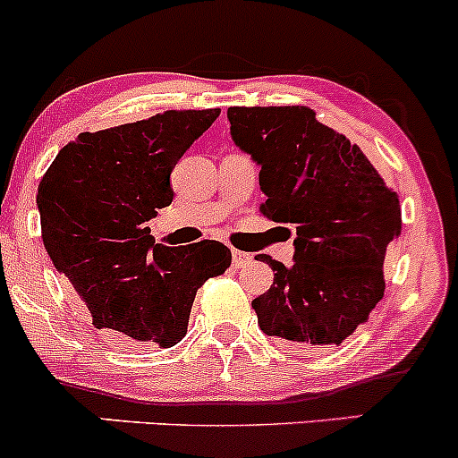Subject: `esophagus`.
<instances>
[{"instance_id": "esophagus-1", "label": "esophagus", "mask_w": 458, "mask_h": 458, "mask_svg": "<svg viewBox=\"0 0 458 458\" xmlns=\"http://www.w3.org/2000/svg\"><path fill=\"white\" fill-rule=\"evenodd\" d=\"M253 260V256L251 253H244V251H238V249H233V251H231V262H233V267L235 268H242V267H247L249 262Z\"/></svg>"}]
</instances>
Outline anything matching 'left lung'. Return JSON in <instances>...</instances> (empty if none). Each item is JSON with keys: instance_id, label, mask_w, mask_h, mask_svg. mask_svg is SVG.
<instances>
[{"instance_id": "obj_1", "label": "left lung", "mask_w": 458, "mask_h": 458, "mask_svg": "<svg viewBox=\"0 0 458 458\" xmlns=\"http://www.w3.org/2000/svg\"><path fill=\"white\" fill-rule=\"evenodd\" d=\"M227 119L235 148L260 165V214L295 227L291 267L256 256L273 268L271 289L253 300L258 324L298 346H339L384 298L399 196L310 107H229Z\"/></svg>"}]
</instances>
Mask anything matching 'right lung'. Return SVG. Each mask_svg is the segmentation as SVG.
<instances>
[{"label":"right lung","instance_id":"obj_1","mask_svg":"<svg viewBox=\"0 0 458 458\" xmlns=\"http://www.w3.org/2000/svg\"><path fill=\"white\" fill-rule=\"evenodd\" d=\"M218 114V107L169 110L83 131L41 178L44 247L97 328L172 348L185 337L196 291L227 271L231 251L223 242L163 247L145 227L172 205L174 165Z\"/></svg>","mask_w":458,"mask_h":458}]
</instances>
